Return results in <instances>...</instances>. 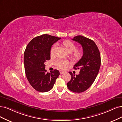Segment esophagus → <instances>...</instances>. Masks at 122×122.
Segmentation results:
<instances>
[{
  "label": "esophagus",
  "instance_id": "obj_1",
  "mask_svg": "<svg viewBox=\"0 0 122 122\" xmlns=\"http://www.w3.org/2000/svg\"><path fill=\"white\" fill-rule=\"evenodd\" d=\"M64 72H65L64 71H62V70H60V74H63V73H64Z\"/></svg>",
  "mask_w": 122,
  "mask_h": 122
}]
</instances>
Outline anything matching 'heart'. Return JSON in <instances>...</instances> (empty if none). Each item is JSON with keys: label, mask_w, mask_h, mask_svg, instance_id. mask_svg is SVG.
<instances>
[{"label": "heart", "mask_w": 122, "mask_h": 122, "mask_svg": "<svg viewBox=\"0 0 122 122\" xmlns=\"http://www.w3.org/2000/svg\"><path fill=\"white\" fill-rule=\"evenodd\" d=\"M63 45L65 47L69 53H71L73 52V57L76 59H79L82 55V51L81 50H76V46L74 43L69 40H66L63 42ZM57 48V45H54L51 49L50 55L51 57H54L55 55V51ZM69 64V62L64 60L59 59L55 62V65L60 69H65L66 68Z\"/></svg>", "instance_id": "1"}]
</instances>
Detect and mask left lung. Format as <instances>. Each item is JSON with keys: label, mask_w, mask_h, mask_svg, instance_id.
Here are the masks:
<instances>
[{"label": "left lung", "mask_w": 122, "mask_h": 122, "mask_svg": "<svg viewBox=\"0 0 122 122\" xmlns=\"http://www.w3.org/2000/svg\"><path fill=\"white\" fill-rule=\"evenodd\" d=\"M73 41L81 45L83 55L74 65V69H80L79 74L69 72L71 78L67 82L68 89L75 93H81L89 88L97 77L101 65L99 51L94 41L81 35L74 36Z\"/></svg>", "instance_id": "8db88e82"}]
</instances>
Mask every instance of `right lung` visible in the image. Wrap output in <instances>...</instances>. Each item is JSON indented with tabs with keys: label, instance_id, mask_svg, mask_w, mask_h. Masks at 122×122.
Instances as JSON below:
<instances>
[{
	"label": "right lung",
	"instance_id": "add662e5",
	"mask_svg": "<svg viewBox=\"0 0 122 122\" xmlns=\"http://www.w3.org/2000/svg\"><path fill=\"white\" fill-rule=\"evenodd\" d=\"M60 39L43 34L33 38L26 46L24 56L26 76L31 86L38 92L49 91L60 75L56 69L47 72L45 64L46 60L51 59V47Z\"/></svg>",
	"mask_w": 122,
	"mask_h": 122
}]
</instances>
